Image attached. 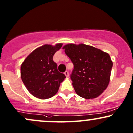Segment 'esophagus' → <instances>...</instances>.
<instances>
[{"label":"esophagus","mask_w":133,"mask_h":133,"mask_svg":"<svg viewBox=\"0 0 133 133\" xmlns=\"http://www.w3.org/2000/svg\"><path fill=\"white\" fill-rule=\"evenodd\" d=\"M64 74H65V76H66V77H69V74L68 71H65L64 72Z\"/></svg>","instance_id":"1"}]
</instances>
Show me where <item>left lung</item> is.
Returning <instances> with one entry per match:
<instances>
[{
	"instance_id": "left-lung-1",
	"label": "left lung",
	"mask_w": 133,
	"mask_h": 133,
	"mask_svg": "<svg viewBox=\"0 0 133 133\" xmlns=\"http://www.w3.org/2000/svg\"><path fill=\"white\" fill-rule=\"evenodd\" d=\"M74 69L71 75L75 92L85 99L98 97L108 87L113 62L107 52L84 44L64 46Z\"/></svg>"
}]
</instances>
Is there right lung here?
<instances>
[{
    "label": "right lung",
    "mask_w": 133,
    "mask_h": 133,
    "mask_svg": "<svg viewBox=\"0 0 133 133\" xmlns=\"http://www.w3.org/2000/svg\"><path fill=\"white\" fill-rule=\"evenodd\" d=\"M62 46V43L41 46L31 52L21 65L22 81L28 92L36 98L44 100L53 97L65 78L52 59Z\"/></svg>",
    "instance_id": "1"
}]
</instances>
